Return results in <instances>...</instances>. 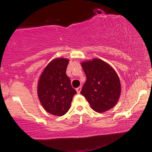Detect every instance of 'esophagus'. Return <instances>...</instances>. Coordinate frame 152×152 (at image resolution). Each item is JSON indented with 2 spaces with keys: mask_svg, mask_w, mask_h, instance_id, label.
<instances>
[{
  "mask_svg": "<svg viewBox=\"0 0 152 152\" xmlns=\"http://www.w3.org/2000/svg\"><path fill=\"white\" fill-rule=\"evenodd\" d=\"M81 86L78 87V88H76V91H77L78 94H80V92H81Z\"/></svg>",
  "mask_w": 152,
  "mask_h": 152,
  "instance_id": "obj_1",
  "label": "esophagus"
}]
</instances>
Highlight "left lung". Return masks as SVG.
I'll list each match as a JSON object with an SVG mask.
<instances>
[{
  "label": "left lung",
  "mask_w": 152,
  "mask_h": 152,
  "mask_svg": "<svg viewBox=\"0 0 152 152\" xmlns=\"http://www.w3.org/2000/svg\"><path fill=\"white\" fill-rule=\"evenodd\" d=\"M86 76L81 94L95 111L102 113L116 105L120 94L121 83L116 72L107 63L94 58L81 63Z\"/></svg>",
  "instance_id": "left-lung-1"
}]
</instances>
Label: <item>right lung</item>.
Segmentation results:
<instances>
[{"mask_svg": "<svg viewBox=\"0 0 152 152\" xmlns=\"http://www.w3.org/2000/svg\"><path fill=\"white\" fill-rule=\"evenodd\" d=\"M69 59L57 58L51 61L41 75L38 83V96L47 112L63 116L66 114L76 94L66 74Z\"/></svg>", "mask_w": 152, "mask_h": 152, "instance_id": "1", "label": "right lung"}]
</instances>
